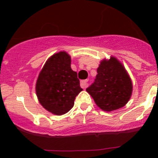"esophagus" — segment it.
Returning a JSON list of instances; mask_svg holds the SVG:
<instances>
[{
  "label": "esophagus",
  "mask_w": 158,
  "mask_h": 158,
  "mask_svg": "<svg viewBox=\"0 0 158 158\" xmlns=\"http://www.w3.org/2000/svg\"><path fill=\"white\" fill-rule=\"evenodd\" d=\"M88 82L89 79H85V80H82L80 82V85L82 89H85L87 86H88Z\"/></svg>",
  "instance_id": "obj_1"
}]
</instances>
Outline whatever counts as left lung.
Here are the masks:
<instances>
[{
  "label": "left lung",
  "instance_id": "1",
  "mask_svg": "<svg viewBox=\"0 0 158 158\" xmlns=\"http://www.w3.org/2000/svg\"><path fill=\"white\" fill-rule=\"evenodd\" d=\"M97 73L93 83L86 89L97 106L108 111L125 106L131 95L132 83L124 66L111 57L102 62Z\"/></svg>",
  "mask_w": 158,
  "mask_h": 158
}]
</instances>
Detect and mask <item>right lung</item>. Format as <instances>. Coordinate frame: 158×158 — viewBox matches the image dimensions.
<instances>
[{"mask_svg": "<svg viewBox=\"0 0 158 158\" xmlns=\"http://www.w3.org/2000/svg\"><path fill=\"white\" fill-rule=\"evenodd\" d=\"M71 59L65 52L54 54L41 70L36 85L38 99L49 112L61 115L74 106L82 91L77 73L71 69Z\"/></svg>", "mask_w": 158, "mask_h": 158, "instance_id": "add662e5", "label": "right lung"}]
</instances>
